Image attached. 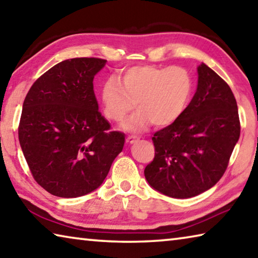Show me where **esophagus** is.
Returning <instances> with one entry per match:
<instances>
[{"label":"esophagus","instance_id":"34e87169","mask_svg":"<svg viewBox=\"0 0 258 258\" xmlns=\"http://www.w3.org/2000/svg\"><path fill=\"white\" fill-rule=\"evenodd\" d=\"M139 138L138 137H134V135H128L127 139H126V141H127L130 145H132V143H134L135 141H138Z\"/></svg>","mask_w":258,"mask_h":258}]
</instances>
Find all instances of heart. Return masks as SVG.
I'll list each match as a JSON object with an SVG mask.
<instances>
[{
    "label": "heart",
    "mask_w": 258,
    "mask_h": 258,
    "mask_svg": "<svg viewBox=\"0 0 258 258\" xmlns=\"http://www.w3.org/2000/svg\"><path fill=\"white\" fill-rule=\"evenodd\" d=\"M192 92L194 80L185 68L135 66L104 83L101 102L104 115L116 123L137 107L138 111L123 127L128 132H140L150 123L165 127L180 118Z\"/></svg>",
    "instance_id": "obj_1"
}]
</instances>
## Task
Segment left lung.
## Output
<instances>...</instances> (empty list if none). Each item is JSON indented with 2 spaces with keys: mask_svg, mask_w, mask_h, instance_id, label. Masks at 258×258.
<instances>
[{
  "mask_svg": "<svg viewBox=\"0 0 258 258\" xmlns=\"http://www.w3.org/2000/svg\"><path fill=\"white\" fill-rule=\"evenodd\" d=\"M197 91L181 117L156 132L155 158L145 169L151 187L191 198L220 181L240 137L238 106L230 86L204 62Z\"/></svg>",
  "mask_w": 258,
  "mask_h": 258,
  "instance_id": "obj_1",
  "label": "left lung"
}]
</instances>
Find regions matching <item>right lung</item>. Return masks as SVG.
Returning a JSON list of instances; mask_svg holds the SVG:
<instances>
[{
    "mask_svg": "<svg viewBox=\"0 0 258 258\" xmlns=\"http://www.w3.org/2000/svg\"><path fill=\"white\" fill-rule=\"evenodd\" d=\"M107 60L56 63L30 87L23 104L19 142L30 172L51 195L76 198L102 184L123 150L125 135L109 132L93 78Z\"/></svg>",
    "mask_w": 258,
    "mask_h": 258,
    "instance_id": "add662e5",
    "label": "right lung"
}]
</instances>
